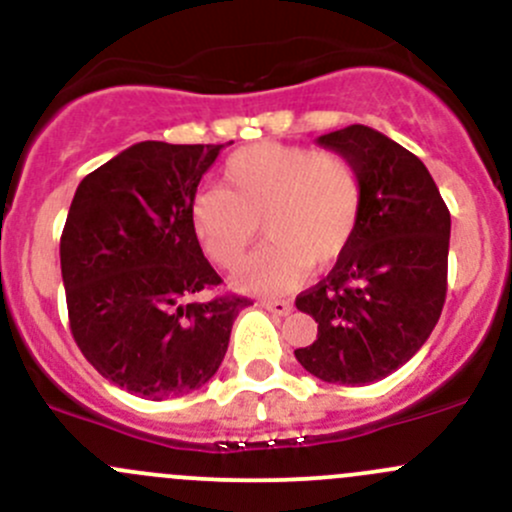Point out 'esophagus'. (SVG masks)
<instances>
[{
	"label": "esophagus",
	"instance_id": "34e87169",
	"mask_svg": "<svg viewBox=\"0 0 512 512\" xmlns=\"http://www.w3.org/2000/svg\"><path fill=\"white\" fill-rule=\"evenodd\" d=\"M260 307H265L267 312L280 314V317H285V314L292 312V304H289L287 299H262Z\"/></svg>",
	"mask_w": 512,
	"mask_h": 512
}]
</instances>
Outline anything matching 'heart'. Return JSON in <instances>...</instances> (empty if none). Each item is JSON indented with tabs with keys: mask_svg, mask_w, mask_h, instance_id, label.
Here are the masks:
<instances>
[{
	"mask_svg": "<svg viewBox=\"0 0 512 512\" xmlns=\"http://www.w3.org/2000/svg\"><path fill=\"white\" fill-rule=\"evenodd\" d=\"M364 208V183L352 158L285 143H257L232 153L223 188L200 190L190 227L205 257L235 267L257 232L267 245L237 267V289L289 292L304 272L327 270L352 245Z\"/></svg>",
	"mask_w": 512,
	"mask_h": 512,
	"instance_id": "1",
	"label": "heart"
}]
</instances>
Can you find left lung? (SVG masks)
Wrapping results in <instances>:
<instances>
[{
    "label": "left lung",
    "instance_id": "1",
    "mask_svg": "<svg viewBox=\"0 0 512 512\" xmlns=\"http://www.w3.org/2000/svg\"><path fill=\"white\" fill-rule=\"evenodd\" d=\"M317 143L354 160L364 208L332 272L294 299L317 322V339L294 356L317 379L364 386L431 337L446 302L451 213L426 165L384 133L354 123Z\"/></svg>",
    "mask_w": 512,
    "mask_h": 512
}]
</instances>
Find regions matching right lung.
I'll use <instances>...</instances> for the list:
<instances>
[{
  "label": "right lung",
  "instance_id": "1",
  "mask_svg": "<svg viewBox=\"0 0 512 512\" xmlns=\"http://www.w3.org/2000/svg\"><path fill=\"white\" fill-rule=\"evenodd\" d=\"M223 146L143 141L86 175L61 232L74 342L103 379L170 399L213 379L247 297L220 287L190 227L200 178Z\"/></svg>",
  "mask_w": 512,
  "mask_h": 512
}]
</instances>
